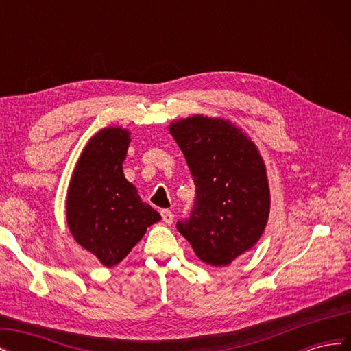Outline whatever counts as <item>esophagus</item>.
<instances>
[{"mask_svg": "<svg viewBox=\"0 0 351 351\" xmlns=\"http://www.w3.org/2000/svg\"><path fill=\"white\" fill-rule=\"evenodd\" d=\"M161 217H162V221L165 222V224L171 226L173 221H174V214L169 209H162L161 210Z\"/></svg>", "mask_w": 351, "mask_h": 351, "instance_id": "esophagus-1", "label": "esophagus"}]
</instances>
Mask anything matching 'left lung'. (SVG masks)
I'll use <instances>...</instances> for the list:
<instances>
[{"label":"left lung","mask_w":351,"mask_h":351,"mask_svg":"<svg viewBox=\"0 0 351 351\" xmlns=\"http://www.w3.org/2000/svg\"><path fill=\"white\" fill-rule=\"evenodd\" d=\"M196 186L190 217L177 230L196 256L227 267L261 239L269 217V186L258 147L222 119L193 115L169 124Z\"/></svg>","instance_id":"obj_1"}]
</instances>
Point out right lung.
<instances>
[{
	"instance_id": "obj_1",
	"label": "right lung",
	"mask_w": 351,
	"mask_h": 351,
	"mask_svg": "<svg viewBox=\"0 0 351 351\" xmlns=\"http://www.w3.org/2000/svg\"><path fill=\"white\" fill-rule=\"evenodd\" d=\"M129 143L130 133L121 127L99 130L84 146L67 193V224L74 240L108 268L161 219L123 174Z\"/></svg>"
}]
</instances>
